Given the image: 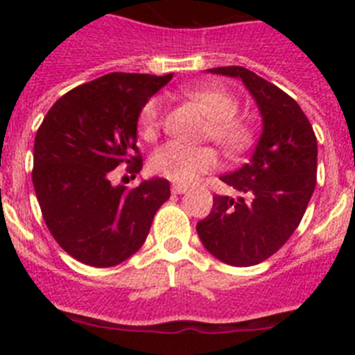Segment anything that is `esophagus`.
<instances>
[{
    "label": "esophagus",
    "mask_w": 355,
    "mask_h": 355,
    "mask_svg": "<svg viewBox=\"0 0 355 355\" xmlns=\"http://www.w3.org/2000/svg\"><path fill=\"white\" fill-rule=\"evenodd\" d=\"M172 192L178 193V196H181V193L188 192V188L183 187V184H172Z\"/></svg>",
    "instance_id": "1"
}]
</instances>
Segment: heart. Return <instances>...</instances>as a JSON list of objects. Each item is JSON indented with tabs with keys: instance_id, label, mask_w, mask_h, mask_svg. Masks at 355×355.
<instances>
[{
	"instance_id": "b5f03b06",
	"label": "heart",
	"mask_w": 355,
	"mask_h": 355,
	"mask_svg": "<svg viewBox=\"0 0 355 355\" xmlns=\"http://www.w3.org/2000/svg\"><path fill=\"white\" fill-rule=\"evenodd\" d=\"M188 97L209 119V139L215 140L225 153L238 155L250 146L254 137L252 126L245 119L238 117V101L231 92L218 87H197L188 90ZM162 101L153 97L144 105L139 115V128L144 139H155L159 128ZM218 165V156L209 146H184L181 142H167L153 153L149 167L155 174L174 183L192 184L200 175Z\"/></svg>"
}]
</instances>
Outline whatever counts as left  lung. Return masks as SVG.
I'll return each mask as SVG.
<instances>
[{"mask_svg":"<svg viewBox=\"0 0 355 355\" xmlns=\"http://www.w3.org/2000/svg\"><path fill=\"white\" fill-rule=\"evenodd\" d=\"M241 80L258 105L263 130L249 163L220 175L240 196H215L197 224L202 245L222 263L252 266L277 252L299 227L316 187V137L286 92L240 65L208 69Z\"/></svg>","mask_w":355,"mask_h":355,"instance_id":"1","label":"left lung"}]
</instances>
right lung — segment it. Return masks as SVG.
I'll use <instances>...</instances> for the list:
<instances>
[{"label":"right lung","instance_id":"obj_1","mask_svg":"<svg viewBox=\"0 0 355 355\" xmlns=\"http://www.w3.org/2000/svg\"><path fill=\"white\" fill-rule=\"evenodd\" d=\"M171 80L172 74H106L62 96L37 131L31 180L44 222L58 245L85 265L106 268L131 258L171 197L167 180L150 178L126 190L108 178L121 163L131 174L142 171L140 110Z\"/></svg>","mask_w":355,"mask_h":355}]
</instances>
